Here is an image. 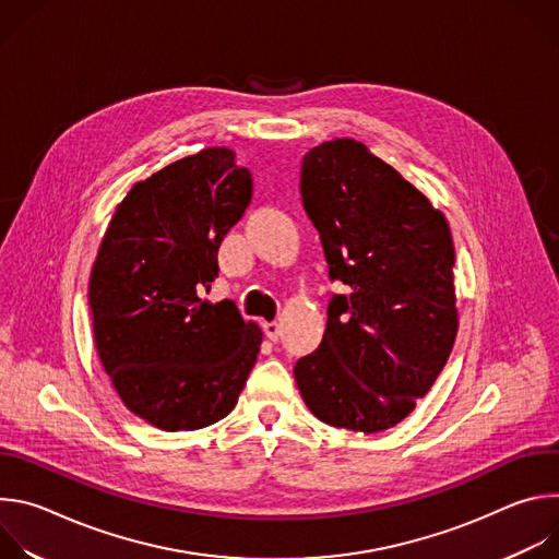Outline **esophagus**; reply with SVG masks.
<instances>
[{"instance_id": "34e87169", "label": "esophagus", "mask_w": 559, "mask_h": 559, "mask_svg": "<svg viewBox=\"0 0 559 559\" xmlns=\"http://www.w3.org/2000/svg\"><path fill=\"white\" fill-rule=\"evenodd\" d=\"M263 330H265V334H267L270 341H278V338H281V325H278L276 321L263 323Z\"/></svg>"}]
</instances>
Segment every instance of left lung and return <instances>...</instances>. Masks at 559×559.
<instances>
[{
	"mask_svg": "<svg viewBox=\"0 0 559 559\" xmlns=\"http://www.w3.org/2000/svg\"><path fill=\"white\" fill-rule=\"evenodd\" d=\"M302 207L321 236L334 294L321 345L294 378L309 412L376 433L405 420L449 360L457 334L453 241L440 210L354 139L311 147Z\"/></svg>",
	"mask_w": 559,
	"mask_h": 559,
	"instance_id": "8db88e82",
	"label": "left lung"
}]
</instances>
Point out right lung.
I'll use <instances>...</instances> for the list:
<instances>
[{"label": "right lung", "instance_id": "right-lung-1", "mask_svg": "<svg viewBox=\"0 0 559 559\" xmlns=\"http://www.w3.org/2000/svg\"><path fill=\"white\" fill-rule=\"evenodd\" d=\"M252 192L234 152L207 147L136 183L106 229L88 287L97 352L123 405L156 429L218 423L257 362L261 330L231 300L201 298Z\"/></svg>", "mask_w": 559, "mask_h": 559}]
</instances>
